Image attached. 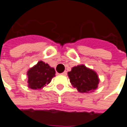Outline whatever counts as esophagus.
Wrapping results in <instances>:
<instances>
[{
    "label": "esophagus",
    "instance_id": "obj_1",
    "mask_svg": "<svg viewBox=\"0 0 127 127\" xmlns=\"http://www.w3.org/2000/svg\"><path fill=\"white\" fill-rule=\"evenodd\" d=\"M62 74H63V75H64V76H66V75H67V71H64Z\"/></svg>",
    "mask_w": 127,
    "mask_h": 127
}]
</instances>
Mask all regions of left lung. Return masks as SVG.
I'll use <instances>...</instances> for the list:
<instances>
[{"label":"left lung","instance_id":"obj_1","mask_svg":"<svg viewBox=\"0 0 127 127\" xmlns=\"http://www.w3.org/2000/svg\"><path fill=\"white\" fill-rule=\"evenodd\" d=\"M67 75L73 87L80 93H89L98 87V78L96 73L83 64L73 67Z\"/></svg>","mask_w":127,"mask_h":127}]
</instances>
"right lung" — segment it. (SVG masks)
I'll return each mask as SVG.
<instances>
[{
    "instance_id": "1",
    "label": "right lung",
    "mask_w": 127,
    "mask_h": 127,
    "mask_svg": "<svg viewBox=\"0 0 127 127\" xmlns=\"http://www.w3.org/2000/svg\"><path fill=\"white\" fill-rule=\"evenodd\" d=\"M55 70L51 67L48 64L39 61L36 65L30 68L27 73L29 88L37 90L42 88L49 84L54 76H55Z\"/></svg>"
}]
</instances>
